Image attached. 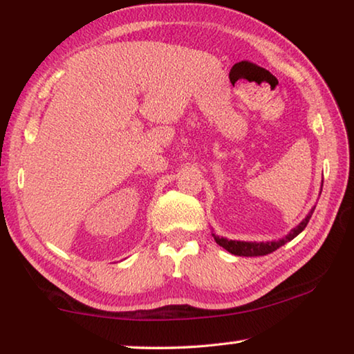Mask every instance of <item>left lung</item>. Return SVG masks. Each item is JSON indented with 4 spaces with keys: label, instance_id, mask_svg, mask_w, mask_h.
Returning <instances> with one entry per match:
<instances>
[{
    "label": "left lung",
    "instance_id": "obj_1",
    "mask_svg": "<svg viewBox=\"0 0 354 354\" xmlns=\"http://www.w3.org/2000/svg\"><path fill=\"white\" fill-rule=\"evenodd\" d=\"M314 209L315 207L310 209L308 217L304 218L301 223H299L297 227H293V230L284 239H281V241H277V242H241V241H227V239L218 237L215 234H212V236L215 239V242H217L220 247H223L226 251H230V253L236 254V256H247V257L263 256V254L273 253L274 250H278L279 247H283L284 243L290 242L292 239H295L299 234V232H301L304 227L308 226L310 217H313Z\"/></svg>",
    "mask_w": 354,
    "mask_h": 354
}]
</instances>
